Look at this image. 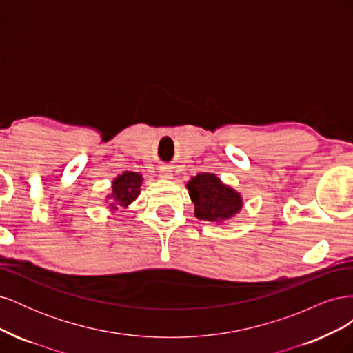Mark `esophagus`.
<instances>
[{"instance_id":"34e87169","label":"esophagus","mask_w":353,"mask_h":353,"mask_svg":"<svg viewBox=\"0 0 353 353\" xmlns=\"http://www.w3.org/2000/svg\"><path fill=\"white\" fill-rule=\"evenodd\" d=\"M160 178H170V170L166 168L160 170Z\"/></svg>"}]
</instances>
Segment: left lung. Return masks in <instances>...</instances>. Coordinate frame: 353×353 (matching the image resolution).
Returning a JSON list of instances; mask_svg holds the SVG:
<instances>
[{"label": "left lung", "instance_id": "left-lung-1", "mask_svg": "<svg viewBox=\"0 0 353 353\" xmlns=\"http://www.w3.org/2000/svg\"><path fill=\"white\" fill-rule=\"evenodd\" d=\"M187 187L199 219L222 222L241 209L240 194L223 185L213 174H199L191 178Z\"/></svg>", "mask_w": 353, "mask_h": 353}]
</instances>
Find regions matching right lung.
<instances>
[{
    "instance_id": "add662e5",
    "label": "right lung",
    "mask_w": 353,
    "mask_h": 353,
    "mask_svg": "<svg viewBox=\"0 0 353 353\" xmlns=\"http://www.w3.org/2000/svg\"><path fill=\"white\" fill-rule=\"evenodd\" d=\"M141 175L135 172H123L122 175L117 176L113 181V199L117 201V205L128 206L132 200L137 199L138 193H140L141 185ZM117 206L112 203V209H116Z\"/></svg>"
}]
</instances>
